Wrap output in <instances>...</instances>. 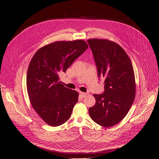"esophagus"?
Returning <instances> with one entry per match:
<instances>
[{"instance_id": "esophagus-1", "label": "esophagus", "mask_w": 159, "mask_h": 159, "mask_svg": "<svg viewBox=\"0 0 159 159\" xmlns=\"http://www.w3.org/2000/svg\"><path fill=\"white\" fill-rule=\"evenodd\" d=\"M80 95H81V96H82V98H85V97H86V96H87V93H85L80 92Z\"/></svg>"}]
</instances>
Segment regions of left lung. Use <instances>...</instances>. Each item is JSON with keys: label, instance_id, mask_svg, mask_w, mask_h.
<instances>
[{"label": "left lung", "instance_id": "1", "mask_svg": "<svg viewBox=\"0 0 159 159\" xmlns=\"http://www.w3.org/2000/svg\"><path fill=\"white\" fill-rule=\"evenodd\" d=\"M97 66L98 77H103L104 91L94 94L96 104L89 109L97 124L112 126L127 115L135 98V79L131 61L121 47L107 39L87 40Z\"/></svg>", "mask_w": 159, "mask_h": 159}]
</instances>
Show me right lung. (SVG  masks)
Here are the masks:
<instances>
[{
    "mask_svg": "<svg viewBox=\"0 0 159 159\" xmlns=\"http://www.w3.org/2000/svg\"><path fill=\"white\" fill-rule=\"evenodd\" d=\"M87 48L81 39L55 41L39 49L30 61L26 77L29 99L38 115L50 126L65 123L78 102V93L61 84L59 75Z\"/></svg>",
    "mask_w": 159,
    "mask_h": 159,
    "instance_id": "right-lung-1",
    "label": "right lung"
}]
</instances>
